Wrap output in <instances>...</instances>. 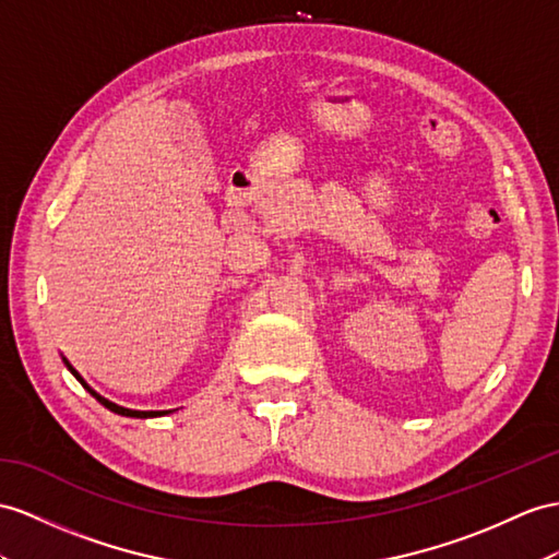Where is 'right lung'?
Returning a JSON list of instances; mask_svg holds the SVG:
<instances>
[{
	"mask_svg": "<svg viewBox=\"0 0 559 559\" xmlns=\"http://www.w3.org/2000/svg\"><path fill=\"white\" fill-rule=\"evenodd\" d=\"M66 366L70 368V364L66 361ZM70 373H73L80 382H82V378L75 373V370L73 368H70ZM84 384V382H82ZM84 388H87V384H84ZM90 390V388H87ZM90 394H94L96 399H98V402H102L108 411H112V413H118V416H127V418H153V416H163V413H167V411H132V408H122V406H118V404H112V402H108V399H104V396H98L96 392H92L90 390Z\"/></svg>",
	"mask_w": 559,
	"mask_h": 559,
	"instance_id": "1",
	"label": "right lung"
}]
</instances>
